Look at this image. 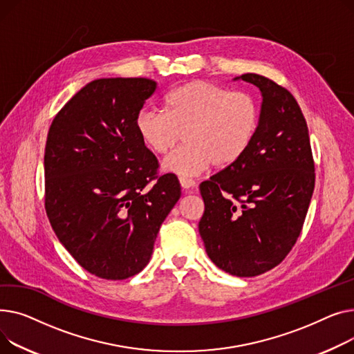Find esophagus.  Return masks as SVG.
<instances>
[{
  "mask_svg": "<svg viewBox=\"0 0 354 354\" xmlns=\"http://www.w3.org/2000/svg\"><path fill=\"white\" fill-rule=\"evenodd\" d=\"M180 184H181V187H183V190H185L187 193L192 192V190L194 189V187H196V181H194V180L185 178V177H181V178H180Z\"/></svg>",
  "mask_w": 354,
  "mask_h": 354,
  "instance_id": "obj_1",
  "label": "esophagus"
}]
</instances>
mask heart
Instances as JSON below:
<instances>
[{"mask_svg": "<svg viewBox=\"0 0 354 354\" xmlns=\"http://www.w3.org/2000/svg\"><path fill=\"white\" fill-rule=\"evenodd\" d=\"M260 127L254 95L197 80L173 90L164 113L142 110L136 130L151 153L167 154L184 134V144L162 162V170L193 177L213 164L225 169L250 150Z\"/></svg>", "mask_w": 354, "mask_h": 354, "instance_id": "b5f03b06", "label": "heart"}]
</instances>
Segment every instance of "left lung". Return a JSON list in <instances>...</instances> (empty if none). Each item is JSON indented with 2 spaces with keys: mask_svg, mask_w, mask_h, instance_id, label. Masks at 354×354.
<instances>
[{
  "mask_svg": "<svg viewBox=\"0 0 354 354\" xmlns=\"http://www.w3.org/2000/svg\"><path fill=\"white\" fill-rule=\"evenodd\" d=\"M243 81L263 94L260 127L241 160L200 184L198 232L225 273L254 277L279 266L296 244L315 190L306 118L293 94L264 75Z\"/></svg>",
  "mask_w": 354,
  "mask_h": 354,
  "instance_id": "8db88e82",
  "label": "left lung"
}]
</instances>
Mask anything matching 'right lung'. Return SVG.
Here are the masks:
<instances>
[{
  "instance_id": "obj_1",
  "label": "right lung",
  "mask_w": 354,
  "mask_h": 354,
  "mask_svg": "<svg viewBox=\"0 0 354 354\" xmlns=\"http://www.w3.org/2000/svg\"><path fill=\"white\" fill-rule=\"evenodd\" d=\"M150 78H100L54 117L46 142L44 205L53 230L88 273L124 280L149 264L158 230L181 196L158 174L136 118Z\"/></svg>"
}]
</instances>
